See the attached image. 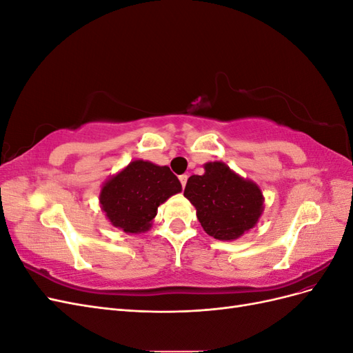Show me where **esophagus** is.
Listing matches in <instances>:
<instances>
[{
    "label": "esophagus",
    "instance_id": "obj_1",
    "mask_svg": "<svg viewBox=\"0 0 353 353\" xmlns=\"http://www.w3.org/2000/svg\"><path fill=\"white\" fill-rule=\"evenodd\" d=\"M187 179H188L187 175H179V181H181V185H183V188H184L185 184H187Z\"/></svg>",
    "mask_w": 353,
    "mask_h": 353
}]
</instances>
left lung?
<instances>
[{"mask_svg": "<svg viewBox=\"0 0 353 353\" xmlns=\"http://www.w3.org/2000/svg\"><path fill=\"white\" fill-rule=\"evenodd\" d=\"M184 196L196 208L203 230L218 240L241 237L263 212L261 188L222 162H209L205 174L190 176Z\"/></svg>", "mask_w": 353, "mask_h": 353, "instance_id": "8db88e82", "label": "left lung"}]
</instances>
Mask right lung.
<instances>
[{
	"label": "right lung",
	"mask_w": 353,
	"mask_h": 353,
	"mask_svg": "<svg viewBox=\"0 0 353 353\" xmlns=\"http://www.w3.org/2000/svg\"><path fill=\"white\" fill-rule=\"evenodd\" d=\"M183 190L168 166L134 160L103 184L100 205L112 225L128 234L145 232L157 208Z\"/></svg>",
	"instance_id": "add662e5"
}]
</instances>
